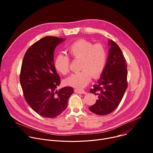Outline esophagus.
<instances>
[{
    "label": "esophagus",
    "mask_w": 153,
    "mask_h": 153,
    "mask_svg": "<svg viewBox=\"0 0 153 153\" xmlns=\"http://www.w3.org/2000/svg\"><path fill=\"white\" fill-rule=\"evenodd\" d=\"M74 92L77 94H84L85 93V91L83 90H80V89H75Z\"/></svg>",
    "instance_id": "esophagus-1"
}]
</instances>
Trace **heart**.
Listing matches in <instances>:
<instances>
[{"instance_id": "heart-1", "label": "heart", "mask_w": 153, "mask_h": 153, "mask_svg": "<svg viewBox=\"0 0 153 153\" xmlns=\"http://www.w3.org/2000/svg\"><path fill=\"white\" fill-rule=\"evenodd\" d=\"M68 51L74 59H80V71L71 74L65 80L66 85L77 88H83L88 85L93 76L99 77L106 64L107 53L101 43H93L88 40H77L68 47ZM70 61L68 56L63 54L57 56L54 67L57 71L67 74L70 71Z\"/></svg>"}]
</instances>
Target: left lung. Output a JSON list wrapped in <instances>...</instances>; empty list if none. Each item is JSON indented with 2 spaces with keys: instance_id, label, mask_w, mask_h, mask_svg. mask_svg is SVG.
<instances>
[{
  "instance_id": "obj_1",
  "label": "left lung",
  "mask_w": 153,
  "mask_h": 153,
  "mask_svg": "<svg viewBox=\"0 0 153 153\" xmlns=\"http://www.w3.org/2000/svg\"><path fill=\"white\" fill-rule=\"evenodd\" d=\"M108 56L105 68L90 92L98 99L89 110L97 115H106L118 106L127 88V65L116 43L108 39Z\"/></svg>"
}]
</instances>
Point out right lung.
<instances>
[{
    "label": "right lung",
    "instance_id": "obj_1",
    "mask_svg": "<svg viewBox=\"0 0 153 153\" xmlns=\"http://www.w3.org/2000/svg\"><path fill=\"white\" fill-rule=\"evenodd\" d=\"M65 39L47 36L35 42L27 51L22 64L20 82L24 97L33 110L43 117L54 118L68 105L72 87L56 90L60 77L54 65L56 47Z\"/></svg>",
    "mask_w": 153,
    "mask_h": 153
}]
</instances>
